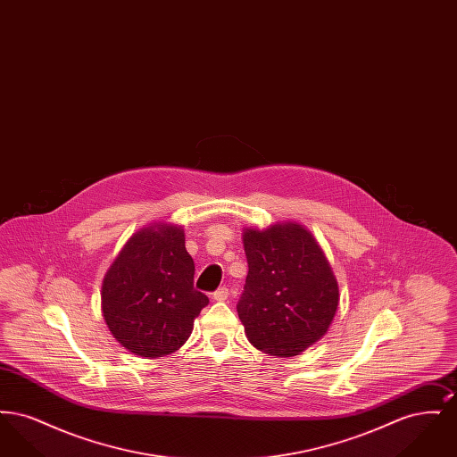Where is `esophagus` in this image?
I'll return each instance as SVG.
<instances>
[{"label":"esophagus","instance_id":"obj_1","mask_svg":"<svg viewBox=\"0 0 457 457\" xmlns=\"http://www.w3.org/2000/svg\"><path fill=\"white\" fill-rule=\"evenodd\" d=\"M228 296H229V289H228L226 286L219 287L218 291H214V293H212V298H214L216 302H226V300H228Z\"/></svg>","mask_w":457,"mask_h":457}]
</instances>
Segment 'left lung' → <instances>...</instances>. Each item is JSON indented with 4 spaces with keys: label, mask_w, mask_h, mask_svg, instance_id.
I'll list each match as a JSON object with an SVG mask.
<instances>
[{
    "label": "left lung",
    "mask_w": 457,
    "mask_h": 457,
    "mask_svg": "<svg viewBox=\"0 0 457 457\" xmlns=\"http://www.w3.org/2000/svg\"><path fill=\"white\" fill-rule=\"evenodd\" d=\"M248 276L237 310L248 341L270 356H296L332 324L339 287L326 255L298 222L246 228Z\"/></svg>",
    "instance_id": "1"
}]
</instances>
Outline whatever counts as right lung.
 <instances>
[{
    "label": "right lung",
    "mask_w": 457,
    "mask_h": 457,
    "mask_svg": "<svg viewBox=\"0 0 457 457\" xmlns=\"http://www.w3.org/2000/svg\"><path fill=\"white\" fill-rule=\"evenodd\" d=\"M194 274L181 226L157 222L137 231L103 281V315L114 339L142 358L181 348L209 303Z\"/></svg>",
    "instance_id": "right-lung-1"
}]
</instances>
